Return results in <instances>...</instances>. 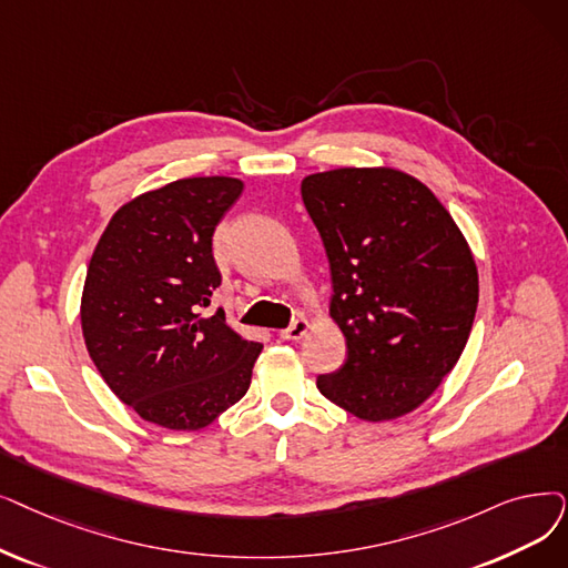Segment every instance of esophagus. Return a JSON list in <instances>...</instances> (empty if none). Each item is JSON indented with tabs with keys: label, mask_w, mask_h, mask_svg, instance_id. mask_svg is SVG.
I'll use <instances>...</instances> for the list:
<instances>
[{
	"label": "esophagus",
	"mask_w": 568,
	"mask_h": 568,
	"mask_svg": "<svg viewBox=\"0 0 568 568\" xmlns=\"http://www.w3.org/2000/svg\"><path fill=\"white\" fill-rule=\"evenodd\" d=\"M308 329H311L308 320H306V317H300V320H294V323H292L287 329L281 332V338H283V341H300V338H304V336L308 334Z\"/></svg>",
	"instance_id": "34e87169"
}]
</instances>
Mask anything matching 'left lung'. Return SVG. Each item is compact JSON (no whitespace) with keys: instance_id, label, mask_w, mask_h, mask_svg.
<instances>
[{"instance_id":"left-lung-1","label":"left lung","mask_w":568,"mask_h":568,"mask_svg":"<svg viewBox=\"0 0 568 568\" xmlns=\"http://www.w3.org/2000/svg\"><path fill=\"white\" fill-rule=\"evenodd\" d=\"M329 257V315L348 343L317 389L364 423L423 406L468 341L478 306L471 248L436 194L392 166H343L302 181Z\"/></svg>"}]
</instances>
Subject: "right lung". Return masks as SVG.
Listing matches in <instances>:
<instances>
[{"label":"right lung","mask_w":568,"mask_h":568,"mask_svg":"<svg viewBox=\"0 0 568 568\" xmlns=\"http://www.w3.org/2000/svg\"><path fill=\"white\" fill-rule=\"evenodd\" d=\"M243 183L194 176L122 204L88 264L85 348L115 397L145 423L200 432L251 387L262 343L225 313L204 315L220 271L213 232Z\"/></svg>","instance_id":"1"}]
</instances>
